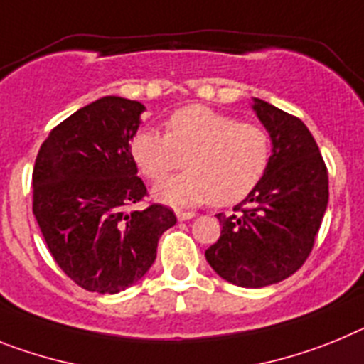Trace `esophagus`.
I'll list each match as a JSON object with an SVG mask.
<instances>
[{
    "label": "esophagus",
    "mask_w": 364,
    "mask_h": 364,
    "mask_svg": "<svg viewBox=\"0 0 364 364\" xmlns=\"http://www.w3.org/2000/svg\"><path fill=\"white\" fill-rule=\"evenodd\" d=\"M196 214L194 213H183V210H178V220L179 221H186V220H192Z\"/></svg>",
    "instance_id": "esophagus-1"
}]
</instances>
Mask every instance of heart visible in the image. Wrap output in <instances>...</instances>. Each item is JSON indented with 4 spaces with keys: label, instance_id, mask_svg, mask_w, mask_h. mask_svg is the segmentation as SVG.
<instances>
[{
    "label": "heart",
    "instance_id": "obj_1",
    "mask_svg": "<svg viewBox=\"0 0 364 364\" xmlns=\"http://www.w3.org/2000/svg\"><path fill=\"white\" fill-rule=\"evenodd\" d=\"M129 154L148 179L164 178L185 159L188 172L154 186L161 203L183 208L213 201L227 207L251 194L264 178L271 141L262 126L191 104L168 117L166 134L148 126L139 129L129 141Z\"/></svg>",
    "mask_w": 364,
    "mask_h": 364
}]
</instances>
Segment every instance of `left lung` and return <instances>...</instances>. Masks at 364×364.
<instances>
[{
  "instance_id": "left-lung-1",
  "label": "left lung",
  "mask_w": 364,
  "mask_h": 364,
  "mask_svg": "<svg viewBox=\"0 0 364 364\" xmlns=\"http://www.w3.org/2000/svg\"><path fill=\"white\" fill-rule=\"evenodd\" d=\"M251 107L269 134V164L235 207L240 214H216L221 235L205 258L227 282L264 287L295 273L311 252L328 207V172L304 122L262 99Z\"/></svg>"
}]
</instances>
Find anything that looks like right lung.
Here are the masks:
<instances>
[{
    "label": "right lung",
    "instance_id": "right-lung-1",
    "mask_svg": "<svg viewBox=\"0 0 364 364\" xmlns=\"http://www.w3.org/2000/svg\"><path fill=\"white\" fill-rule=\"evenodd\" d=\"M144 109L102 97L60 122L38 151L34 218L60 269L87 291L113 295L139 282L178 221L163 205L132 210L146 196L129 154Z\"/></svg>",
    "mask_w": 364,
    "mask_h": 364
}]
</instances>
